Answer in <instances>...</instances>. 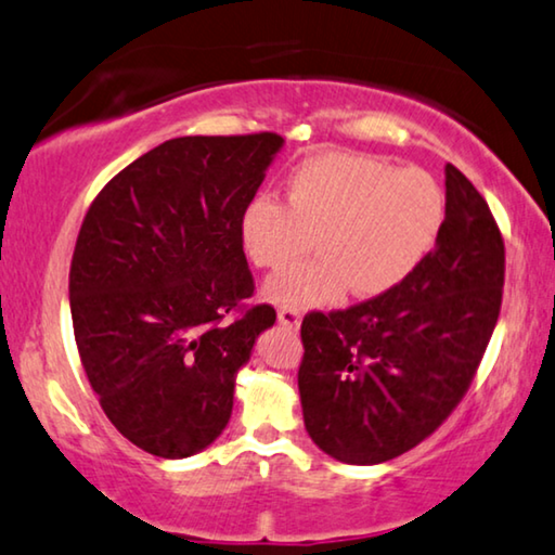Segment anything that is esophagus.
<instances>
[{"instance_id":"obj_1","label":"esophagus","mask_w":555,"mask_h":555,"mask_svg":"<svg viewBox=\"0 0 555 555\" xmlns=\"http://www.w3.org/2000/svg\"><path fill=\"white\" fill-rule=\"evenodd\" d=\"M278 320L283 322L285 327H289V330H297V327H300L302 312L297 310V307H280V310H278Z\"/></svg>"}]
</instances>
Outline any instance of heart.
<instances>
[{"label": "heart", "mask_w": 555, "mask_h": 555, "mask_svg": "<svg viewBox=\"0 0 555 555\" xmlns=\"http://www.w3.org/2000/svg\"><path fill=\"white\" fill-rule=\"evenodd\" d=\"M447 201L422 168H395L362 153H314L289 170L285 203L258 193L237 220L241 248L255 268H283L312 248L322 255L270 280L285 307L330 305L352 289L379 297L399 287L437 245Z\"/></svg>", "instance_id": "b5f03b06"}]
</instances>
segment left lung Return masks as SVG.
<instances>
[{
	"label": "left lung",
	"instance_id": "left-lung-1",
	"mask_svg": "<svg viewBox=\"0 0 555 555\" xmlns=\"http://www.w3.org/2000/svg\"><path fill=\"white\" fill-rule=\"evenodd\" d=\"M506 248L489 203L447 164V216L402 285L307 312L297 370L305 426L345 464H382L431 437L472 387L504 297Z\"/></svg>",
	"mask_w": 555,
	"mask_h": 555
}]
</instances>
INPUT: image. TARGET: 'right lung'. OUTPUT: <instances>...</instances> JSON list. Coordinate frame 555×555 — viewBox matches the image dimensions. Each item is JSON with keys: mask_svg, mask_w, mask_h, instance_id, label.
I'll list each match as a JSON object with an SVG mask.
<instances>
[{"mask_svg": "<svg viewBox=\"0 0 555 555\" xmlns=\"http://www.w3.org/2000/svg\"><path fill=\"white\" fill-rule=\"evenodd\" d=\"M283 146L272 131L160 143L93 198L69 270L74 337L108 422L143 451L183 459L220 437L235 374L272 305L237 220Z\"/></svg>", "mask_w": 555, "mask_h": 555, "instance_id": "add662e5", "label": "right lung"}]
</instances>
